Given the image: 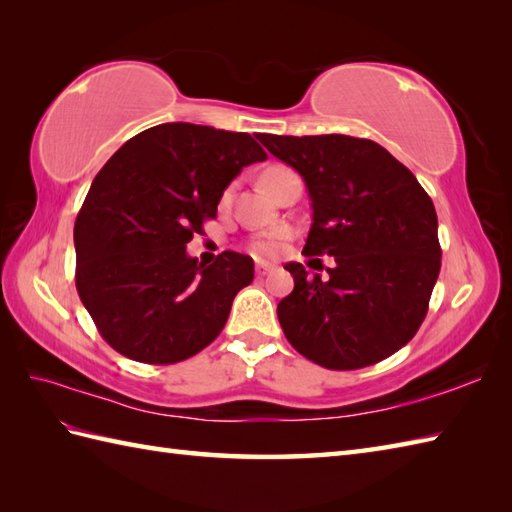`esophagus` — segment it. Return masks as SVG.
<instances>
[{"label": "esophagus", "instance_id": "34e87169", "mask_svg": "<svg viewBox=\"0 0 512 512\" xmlns=\"http://www.w3.org/2000/svg\"><path fill=\"white\" fill-rule=\"evenodd\" d=\"M271 271H274V267H271V265H265V263H258V265H256V276H258V278L269 276Z\"/></svg>", "mask_w": 512, "mask_h": 512}]
</instances>
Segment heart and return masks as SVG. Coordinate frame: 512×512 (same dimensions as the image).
I'll return each mask as SVG.
<instances>
[{
  "label": "heart",
  "mask_w": 512,
  "mask_h": 512,
  "mask_svg": "<svg viewBox=\"0 0 512 512\" xmlns=\"http://www.w3.org/2000/svg\"><path fill=\"white\" fill-rule=\"evenodd\" d=\"M289 168H282V166H271L269 170H265L263 175V184L267 190H271V181H274L278 175L285 173ZM282 243H285V236L282 234H267V236H260L256 241L249 243V249H252L254 256L258 258H274L282 252Z\"/></svg>",
  "instance_id": "heart-1"
}]
</instances>
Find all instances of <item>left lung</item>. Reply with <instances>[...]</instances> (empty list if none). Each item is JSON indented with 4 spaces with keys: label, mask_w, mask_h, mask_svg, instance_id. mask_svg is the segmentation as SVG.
Masks as SVG:
<instances>
[{
    "label": "left lung",
    "mask_w": 512,
    "mask_h": 512,
    "mask_svg": "<svg viewBox=\"0 0 512 512\" xmlns=\"http://www.w3.org/2000/svg\"><path fill=\"white\" fill-rule=\"evenodd\" d=\"M258 140L309 188L313 223L302 254L335 258L328 280L311 278L300 263L285 267L295 285L278 304V320L289 344L328 370L388 359L423 324L440 274L434 203L412 170L372 140L337 133Z\"/></svg>",
    "instance_id": "left-lung-1"
}]
</instances>
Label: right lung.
<instances>
[{
    "label": "right lung",
    "mask_w": 512,
    "mask_h": 512,
    "mask_svg": "<svg viewBox=\"0 0 512 512\" xmlns=\"http://www.w3.org/2000/svg\"><path fill=\"white\" fill-rule=\"evenodd\" d=\"M263 160L247 133L166 122L100 168L74 225L76 289L113 350L168 366L217 339L254 260L223 252L206 267L186 245L217 217L230 181Z\"/></svg>",
    "instance_id": "add662e5"
}]
</instances>
